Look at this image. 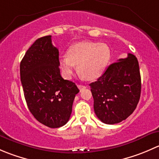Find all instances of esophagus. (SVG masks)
Here are the masks:
<instances>
[{
	"label": "esophagus",
	"mask_w": 159,
	"mask_h": 159,
	"mask_svg": "<svg viewBox=\"0 0 159 159\" xmlns=\"http://www.w3.org/2000/svg\"><path fill=\"white\" fill-rule=\"evenodd\" d=\"M78 89H79L80 91H81V90L86 89V86L85 85H83V84H78Z\"/></svg>",
	"instance_id": "34e87169"
}]
</instances>
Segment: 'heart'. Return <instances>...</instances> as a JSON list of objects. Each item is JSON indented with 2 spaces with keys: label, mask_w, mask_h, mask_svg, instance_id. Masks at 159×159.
<instances>
[{
  "label": "heart",
  "mask_w": 159,
  "mask_h": 159,
  "mask_svg": "<svg viewBox=\"0 0 159 159\" xmlns=\"http://www.w3.org/2000/svg\"><path fill=\"white\" fill-rule=\"evenodd\" d=\"M110 57L111 51L106 44L82 41L68 49L67 56L59 59V66L65 78H70L78 65L80 75L88 80H94L102 75Z\"/></svg>",
  "instance_id": "1"
}]
</instances>
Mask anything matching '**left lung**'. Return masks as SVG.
Instances as JSON below:
<instances>
[{"label": "left lung", "instance_id": "obj_1", "mask_svg": "<svg viewBox=\"0 0 159 159\" xmlns=\"http://www.w3.org/2000/svg\"><path fill=\"white\" fill-rule=\"evenodd\" d=\"M89 86L94 113L102 122L114 125L125 120L140 99L142 83L138 59L128 54L126 58L110 65Z\"/></svg>", "mask_w": 159, "mask_h": 159}]
</instances>
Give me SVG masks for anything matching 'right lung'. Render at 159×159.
<instances>
[{
	"instance_id": "add662e5",
	"label": "right lung",
	"mask_w": 159,
	"mask_h": 159,
	"mask_svg": "<svg viewBox=\"0 0 159 159\" xmlns=\"http://www.w3.org/2000/svg\"><path fill=\"white\" fill-rule=\"evenodd\" d=\"M20 75L33 116L51 129L65 125L79 89L61 76L59 51L52 44L51 35L38 38L27 51L20 62Z\"/></svg>"
}]
</instances>
